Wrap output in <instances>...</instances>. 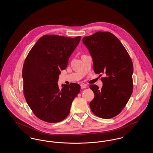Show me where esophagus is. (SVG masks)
<instances>
[{
  "instance_id": "obj_1",
  "label": "esophagus",
  "mask_w": 153,
  "mask_h": 153,
  "mask_svg": "<svg viewBox=\"0 0 153 153\" xmlns=\"http://www.w3.org/2000/svg\"><path fill=\"white\" fill-rule=\"evenodd\" d=\"M86 85L85 84H81V89H84V88H86Z\"/></svg>"
}]
</instances>
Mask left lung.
<instances>
[{
  "instance_id": "left-lung-1",
  "label": "left lung",
  "mask_w": 153,
  "mask_h": 153,
  "mask_svg": "<svg viewBox=\"0 0 153 153\" xmlns=\"http://www.w3.org/2000/svg\"><path fill=\"white\" fill-rule=\"evenodd\" d=\"M90 53L95 73L104 74L102 87L90 85L95 95L89 103L97 117L110 119L123 109L132 93L133 64L128 52L117 36L98 31L82 38Z\"/></svg>"
}]
</instances>
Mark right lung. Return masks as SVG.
Listing matches in <instances>:
<instances>
[{
  "label": "right lung",
  "mask_w": 153,
  "mask_h": 153,
  "mask_svg": "<svg viewBox=\"0 0 153 153\" xmlns=\"http://www.w3.org/2000/svg\"><path fill=\"white\" fill-rule=\"evenodd\" d=\"M80 39V36L45 35L38 40L25 59L23 94L30 109L43 121L57 123L65 119L80 92L78 84H62L60 89L57 82Z\"/></svg>",
  "instance_id": "1"
}]
</instances>
